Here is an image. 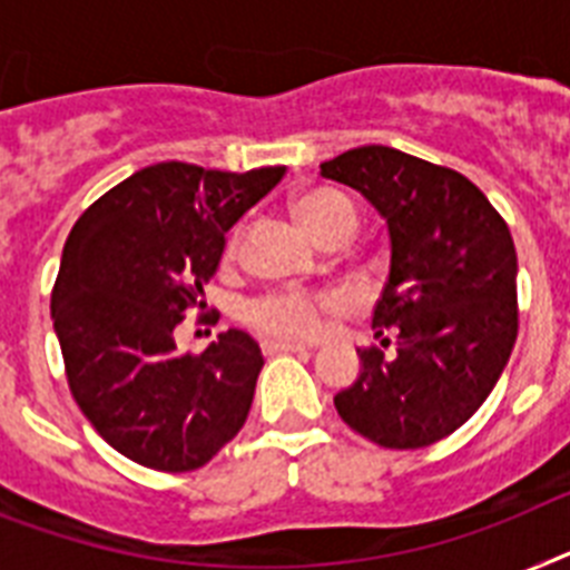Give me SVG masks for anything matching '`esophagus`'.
<instances>
[{
    "instance_id": "esophagus-1",
    "label": "esophagus",
    "mask_w": 570,
    "mask_h": 570,
    "mask_svg": "<svg viewBox=\"0 0 570 570\" xmlns=\"http://www.w3.org/2000/svg\"><path fill=\"white\" fill-rule=\"evenodd\" d=\"M305 343H296V341H276V337H267L262 341V352L265 355H276V352H303Z\"/></svg>"
}]
</instances>
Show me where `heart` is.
<instances>
[{
    "label": "heart",
    "mask_w": 570,
    "mask_h": 570,
    "mask_svg": "<svg viewBox=\"0 0 570 570\" xmlns=\"http://www.w3.org/2000/svg\"><path fill=\"white\" fill-rule=\"evenodd\" d=\"M308 233L317 242H350L361 224L358 204L346 191L332 186L308 189L294 200ZM242 247V227H235L224 247V262H233ZM337 305L332 291H308V288H274L253 296L244 305V323L265 335L285 337V341H308L320 332V323Z\"/></svg>",
    "instance_id": "b5f03b06"
}]
</instances>
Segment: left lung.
Segmentation results:
<instances>
[{
  "label": "left lung",
  "mask_w": 570,
  "mask_h": 570,
  "mask_svg": "<svg viewBox=\"0 0 570 570\" xmlns=\"http://www.w3.org/2000/svg\"><path fill=\"white\" fill-rule=\"evenodd\" d=\"M387 218L390 279L361 352V375L335 396L341 420L384 449H425L469 422L504 373L519 335L515 244L469 177L387 145L320 166Z\"/></svg>",
  "instance_id": "1"
}]
</instances>
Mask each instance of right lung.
<instances>
[{
  "mask_svg": "<svg viewBox=\"0 0 570 570\" xmlns=\"http://www.w3.org/2000/svg\"><path fill=\"white\" fill-rule=\"evenodd\" d=\"M285 166L212 171L157 163L89 204L63 244L51 317L66 381L112 449L157 472H195L250 413L262 350L238 328L200 355L174 332L206 308L204 285L227 229L282 180ZM200 312L197 323H209Z\"/></svg>",
  "mask_w": 570,
  "mask_h": 570,
  "instance_id": "1",
  "label": "right lung"
}]
</instances>
